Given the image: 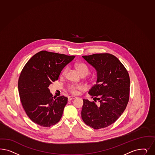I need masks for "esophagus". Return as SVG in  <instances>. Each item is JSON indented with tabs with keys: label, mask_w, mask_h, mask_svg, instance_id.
Instances as JSON below:
<instances>
[{
	"label": "esophagus",
	"mask_w": 155,
	"mask_h": 155,
	"mask_svg": "<svg viewBox=\"0 0 155 155\" xmlns=\"http://www.w3.org/2000/svg\"><path fill=\"white\" fill-rule=\"evenodd\" d=\"M75 98H76V97L74 96H70L68 97V101H71V100L74 99Z\"/></svg>",
	"instance_id": "1"
}]
</instances>
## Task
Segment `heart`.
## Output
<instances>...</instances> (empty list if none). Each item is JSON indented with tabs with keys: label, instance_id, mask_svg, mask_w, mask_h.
Listing matches in <instances>:
<instances>
[{
	"label": "heart",
	"instance_id": "obj_1",
	"mask_svg": "<svg viewBox=\"0 0 155 155\" xmlns=\"http://www.w3.org/2000/svg\"><path fill=\"white\" fill-rule=\"evenodd\" d=\"M75 68L78 70V71L79 72L80 75L86 76L89 73V68L88 66L84 63H79L75 64ZM67 71V68H64L63 71H61V76H63L65 75L66 72ZM83 87L80 84H71L68 87V91L70 93L72 94H77L79 92V91L83 90Z\"/></svg>",
	"mask_w": 155,
	"mask_h": 155
}]
</instances>
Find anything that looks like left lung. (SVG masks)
Here are the masks:
<instances>
[{
	"instance_id": "obj_1",
	"label": "left lung",
	"mask_w": 155,
	"mask_h": 155,
	"mask_svg": "<svg viewBox=\"0 0 155 155\" xmlns=\"http://www.w3.org/2000/svg\"><path fill=\"white\" fill-rule=\"evenodd\" d=\"M97 71L96 83L88 94L94 101L83 99L81 118L90 127L99 130L115 123L130 99V76L125 67L108 53L82 56Z\"/></svg>"
}]
</instances>
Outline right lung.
I'll list each match as a JSON object with an SVG mask.
<instances>
[{"label":"right lung","mask_w":155,"mask_h":155,"mask_svg":"<svg viewBox=\"0 0 155 155\" xmlns=\"http://www.w3.org/2000/svg\"><path fill=\"white\" fill-rule=\"evenodd\" d=\"M75 57L41 51L23 67L18 80L20 101L35 124L50 127L60 121L68 98L53 97L48 87L58 80L61 71Z\"/></svg>","instance_id":"add662e5"}]
</instances>
